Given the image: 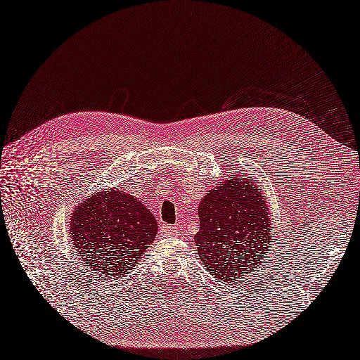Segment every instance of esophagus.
I'll list each match as a JSON object with an SVG mask.
<instances>
[{
  "instance_id": "obj_1",
  "label": "esophagus",
  "mask_w": 360,
  "mask_h": 360,
  "mask_svg": "<svg viewBox=\"0 0 360 360\" xmlns=\"http://www.w3.org/2000/svg\"><path fill=\"white\" fill-rule=\"evenodd\" d=\"M162 233L167 235V237H179L180 235V229L177 226H169V225H165L162 228Z\"/></svg>"
}]
</instances>
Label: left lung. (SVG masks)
Wrapping results in <instances>:
<instances>
[{
	"instance_id": "8db88e82",
	"label": "left lung",
	"mask_w": 360,
	"mask_h": 360,
	"mask_svg": "<svg viewBox=\"0 0 360 360\" xmlns=\"http://www.w3.org/2000/svg\"><path fill=\"white\" fill-rule=\"evenodd\" d=\"M198 255L221 281H237L265 264L271 252V214L259 181L244 172L223 179L198 205Z\"/></svg>"
}]
</instances>
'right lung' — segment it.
<instances>
[{"label":"right lung","instance_id":"1","mask_svg":"<svg viewBox=\"0 0 360 360\" xmlns=\"http://www.w3.org/2000/svg\"><path fill=\"white\" fill-rule=\"evenodd\" d=\"M76 253L101 277L117 278L139 264L158 233L150 210L117 188L98 191L70 216Z\"/></svg>","mask_w":360,"mask_h":360}]
</instances>
